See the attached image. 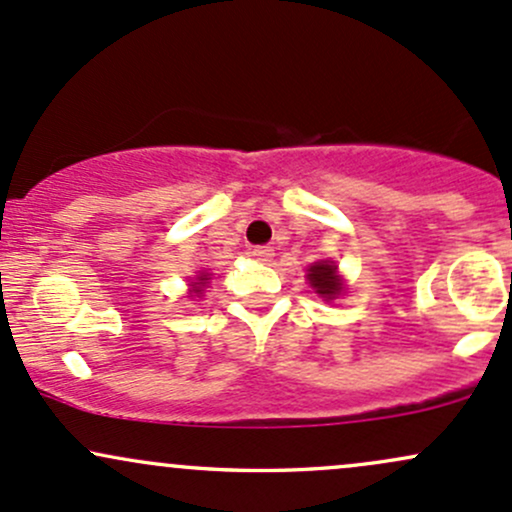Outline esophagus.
<instances>
[{"instance_id": "obj_1", "label": "esophagus", "mask_w": 512, "mask_h": 512, "mask_svg": "<svg viewBox=\"0 0 512 512\" xmlns=\"http://www.w3.org/2000/svg\"><path fill=\"white\" fill-rule=\"evenodd\" d=\"M251 256H254L256 261H271L273 249L271 246H254V249H251Z\"/></svg>"}]
</instances>
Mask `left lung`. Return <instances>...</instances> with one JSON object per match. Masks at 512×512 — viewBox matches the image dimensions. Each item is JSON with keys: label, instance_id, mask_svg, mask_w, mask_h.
Wrapping results in <instances>:
<instances>
[{"label": "left lung", "instance_id": "left-lung-1", "mask_svg": "<svg viewBox=\"0 0 512 512\" xmlns=\"http://www.w3.org/2000/svg\"><path fill=\"white\" fill-rule=\"evenodd\" d=\"M307 278H310V285L322 295V298L332 300L342 293V280L337 276V268L329 261H317L315 266L307 268Z\"/></svg>", "mask_w": 512, "mask_h": 512}]
</instances>
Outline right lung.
<instances>
[{"instance_id": "right-lung-1", "label": "right lung", "mask_w": 512, "mask_h": 512, "mask_svg": "<svg viewBox=\"0 0 512 512\" xmlns=\"http://www.w3.org/2000/svg\"><path fill=\"white\" fill-rule=\"evenodd\" d=\"M197 280H200V283H192V288H195V293H200V290L205 288V283H207V280H210V278H207V273H202V276L197 278Z\"/></svg>"}]
</instances>
